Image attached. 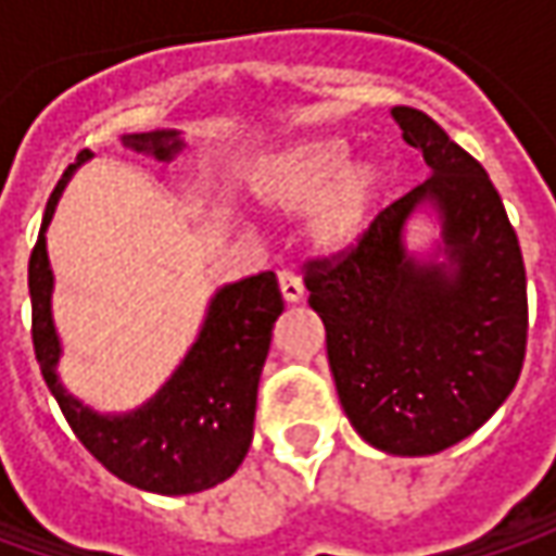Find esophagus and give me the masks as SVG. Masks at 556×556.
Listing matches in <instances>:
<instances>
[{
  "instance_id": "1",
  "label": "esophagus",
  "mask_w": 556,
  "mask_h": 556,
  "mask_svg": "<svg viewBox=\"0 0 556 556\" xmlns=\"http://www.w3.org/2000/svg\"><path fill=\"white\" fill-rule=\"evenodd\" d=\"M278 285H281V296H285V303H300L303 296H306V288H303V278L296 275V271H278Z\"/></svg>"
}]
</instances>
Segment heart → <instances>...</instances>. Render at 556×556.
Listing matches in <instances>:
<instances>
[{
    "label": "heart",
    "mask_w": 556,
    "mask_h": 556,
    "mask_svg": "<svg viewBox=\"0 0 556 556\" xmlns=\"http://www.w3.org/2000/svg\"><path fill=\"white\" fill-rule=\"evenodd\" d=\"M253 194L278 213H306L325 253L355 247L387 198V173L377 163H355L353 144L337 136L296 141L268 157L253 176Z\"/></svg>",
    "instance_id": "b5f03b06"
}]
</instances>
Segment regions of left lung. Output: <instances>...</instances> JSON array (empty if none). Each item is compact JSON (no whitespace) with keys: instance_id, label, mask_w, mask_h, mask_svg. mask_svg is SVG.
<instances>
[{"instance_id":"obj_1","label":"left lung","mask_w":556,"mask_h":556,"mask_svg":"<svg viewBox=\"0 0 556 556\" xmlns=\"http://www.w3.org/2000/svg\"><path fill=\"white\" fill-rule=\"evenodd\" d=\"M393 119L430 179L380 210L355 247L309 260L306 290L355 433L417 458L480 430L517 387L529 306L520 241L489 173L424 111L393 108ZM420 205L443 228L430 261L404 244Z\"/></svg>"}]
</instances>
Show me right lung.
Wrapping results in <instances>:
<instances>
[{
	"mask_svg": "<svg viewBox=\"0 0 556 556\" xmlns=\"http://www.w3.org/2000/svg\"><path fill=\"white\" fill-rule=\"evenodd\" d=\"M123 144L151 154L154 161H173L185 148L176 129L132 132ZM92 151H79L54 185L42 228L30 253L33 350L46 387L58 399L76 439L123 482L157 492L191 495L228 480L253 442L256 390L266 365L271 328L285 312L275 271H260L225 285L213 293L201 333L191 343L182 365L157 393L129 415H98L64 390L58 380L61 340L52 321L54 275L46 250V228L54 203L67 179Z\"/></svg>",
	"mask_w": 556,
	"mask_h": 556,
	"instance_id": "1",
	"label": "right lung"
}]
</instances>
